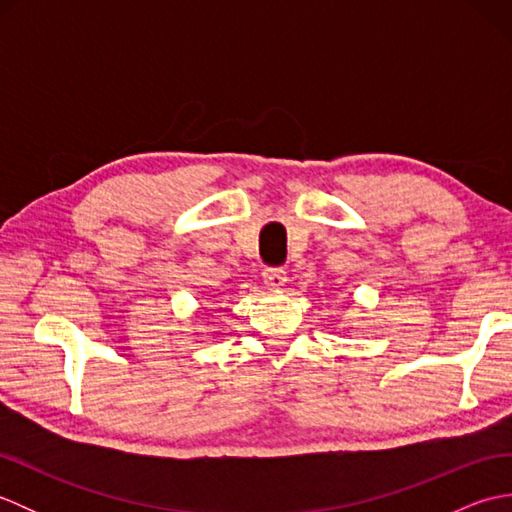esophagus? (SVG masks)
I'll use <instances>...</instances> for the list:
<instances>
[{"instance_id":"1","label":"esophagus","mask_w":512,"mask_h":512,"mask_svg":"<svg viewBox=\"0 0 512 512\" xmlns=\"http://www.w3.org/2000/svg\"><path fill=\"white\" fill-rule=\"evenodd\" d=\"M286 270L284 268H264V284L270 290H279L281 286H286Z\"/></svg>"}]
</instances>
